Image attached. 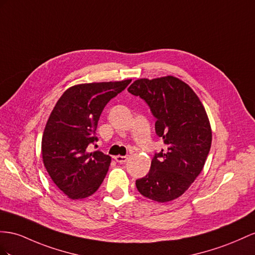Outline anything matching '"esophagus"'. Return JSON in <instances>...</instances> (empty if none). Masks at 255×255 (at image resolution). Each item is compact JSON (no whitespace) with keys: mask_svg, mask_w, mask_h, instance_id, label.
<instances>
[{"mask_svg":"<svg viewBox=\"0 0 255 255\" xmlns=\"http://www.w3.org/2000/svg\"><path fill=\"white\" fill-rule=\"evenodd\" d=\"M114 159H115L117 162H120V164H124V162H126V161H127V159H128V156H121V155H117V156H115Z\"/></svg>","mask_w":255,"mask_h":255,"instance_id":"esophagus-1","label":"esophagus"}]
</instances>
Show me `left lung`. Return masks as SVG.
Masks as SVG:
<instances>
[{"instance_id": "1", "label": "left lung", "mask_w": 255, "mask_h": 255, "mask_svg": "<svg viewBox=\"0 0 255 255\" xmlns=\"http://www.w3.org/2000/svg\"><path fill=\"white\" fill-rule=\"evenodd\" d=\"M128 91L146 102L156 119V134L166 147L156 153L144 178L135 181L141 195L158 202L180 197L198 177L211 147L206 110L193 89L173 76L134 81Z\"/></svg>"}]
</instances>
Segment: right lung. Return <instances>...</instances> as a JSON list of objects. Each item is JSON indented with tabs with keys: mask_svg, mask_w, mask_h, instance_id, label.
<instances>
[{
	"mask_svg": "<svg viewBox=\"0 0 255 255\" xmlns=\"http://www.w3.org/2000/svg\"><path fill=\"white\" fill-rule=\"evenodd\" d=\"M131 80L76 85L65 90L50 113L42 138L44 166L71 199L93 195L106 178L111 157L99 149L96 129L104 107Z\"/></svg>",
	"mask_w": 255,
	"mask_h": 255,
	"instance_id": "1",
	"label": "right lung"
}]
</instances>
